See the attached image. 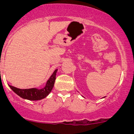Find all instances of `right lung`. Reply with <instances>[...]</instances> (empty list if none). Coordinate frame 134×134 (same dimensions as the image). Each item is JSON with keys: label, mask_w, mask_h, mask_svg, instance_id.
Listing matches in <instances>:
<instances>
[{"label": "right lung", "mask_w": 134, "mask_h": 134, "mask_svg": "<svg viewBox=\"0 0 134 134\" xmlns=\"http://www.w3.org/2000/svg\"><path fill=\"white\" fill-rule=\"evenodd\" d=\"M58 69L54 71L53 74L51 75L49 79L47 82L45 86L41 90H38L36 88L31 89H19L15 87L9 85V87L14 91L17 94H18L21 98L28 99L30 100H39L45 98L52 91V88L54 85L55 80H56V75Z\"/></svg>", "instance_id": "right-lung-1"}]
</instances>
